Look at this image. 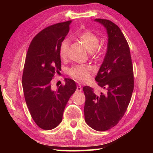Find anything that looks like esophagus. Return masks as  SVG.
<instances>
[{
  "mask_svg": "<svg viewBox=\"0 0 153 153\" xmlns=\"http://www.w3.org/2000/svg\"><path fill=\"white\" fill-rule=\"evenodd\" d=\"M82 86H80V85H77V88H76V91L77 92H81L82 91Z\"/></svg>",
  "mask_w": 153,
  "mask_h": 153,
  "instance_id": "obj_1",
  "label": "esophagus"
}]
</instances>
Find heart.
<instances>
[{"instance_id":"heart-1","label":"heart","mask_w":153,"mask_h":153,"mask_svg":"<svg viewBox=\"0 0 153 153\" xmlns=\"http://www.w3.org/2000/svg\"><path fill=\"white\" fill-rule=\"evenodd\" d=\"M78 40L90 52V55L94 57L99 56L102 48L99 46V37L92 31H85L78 36ZM69 49V40H63L59 46V56L61 59L67 57ZM92 72V67L88 65H79L73 66L67 71L69 76L79 82H86L90 79Z\"/></svg>"}]
</instances>
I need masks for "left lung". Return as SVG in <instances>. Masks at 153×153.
Returning a JSON list of instances; mask_svg holds the SVG:
<instances>
[{
	"label": "left lung",
	"instance_id": "1",
	"mask_svg": "<svg viewBox=\"0 0 153 153\" xmlns=\"http://www.w3.org/2000/svg\"><path fill=\"white\" fill-rule=\"evenodd\" d=\"M108 33L107 51L95 80L107 90L96 94L90 86L83 88L86 101L85 121L95 130L103 131L117 125L125 114L134 87L130 51L123 33L110 20L96 19Z\"/></svg>",
	"mask_w": 153,
	"mask_h": 153
}]
</instances>
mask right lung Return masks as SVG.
I'll use <instances>...</instances> for the list:
<instances>
[{
	"label": "right lung",
	"mask_w": 153,
	"mask_h": 153,
	"mask_svg": "<svg viewBox=\"0 0 153 153\" xmlns=\"http://www.w3.org/2000/svg\"><path fill=\"white\" fill-rule=\"evenodd\" d=\"M71 21L45 28L31 42L22 76L24 94L33 120L39 128L49 130L61 122L65 107L77 88L73 79L56 90L51 81L61 71L59 46L69 30Z\"/></svg>",
	"instance_id": "1"
}]
</instances>
